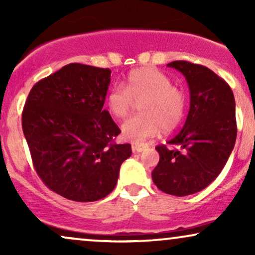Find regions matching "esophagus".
I'll list each match as a JSON object with an SVG mask.
<instances>
[{
    "label": "esophagus",
    "instance_id": "34e87169",
    "mask_svg": "<svg viewBox=\"0 0 255 255\" xmlns=\"http://www.w3.org/2000/svg\"><path fill=\"white\" fill-rule=\"evenodd\" d=\"M145 146L144 145H133L131 146V151L134 152V153H139V152H142L144 151Z\"/></svg>",
    "mask_w": 255,
    "mask_h": 255
}]
</instances>
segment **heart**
Returning <instances> with one entry per match:
<instances>
[{
	"label": "heart",
	"instance_id": "heart-1",
	"mask_svg": "<svg viewBox=\"0 0 255 255\" xmlns=\"http://www.w3.org/2000/svg\"><path fill=\"white\" fill-rule=\"evenodd\" d=\"M140 103L141 115L122 126V135L134 144L154 136L160 128L164 131L174 130L182 121L186 109L182 90L171 85L164 73L151 67L131 71L125 87H113L107 96L108 109L120 120L127 119Z\"/></svg>",
	"mask_w": 255,
	"mask_h": 255
}]
</instances>
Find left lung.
I'll use <instances>...</instances> for the list:
<instances>
[{
	"label": "left lung",
	"mask_w": 255,
	"mask_h": 255,
	"mask_svg": "<svg viewBox=\"0 0 255 255\" xmlns=\"http://www.w3.org/2000/svg\"><path fill=\"white\" fill-rule=\"evenodd\" d=\"M191 93L183 128L168 144L157 146L159 162L152 171L158 188L175 197L203 191L221 174L236 141L235 98L230 86L207 67L174 61Z\"/></svg>",
	"instance_id": "1"
}]
</instances>
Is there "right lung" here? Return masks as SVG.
Returning a JSON list of instances; mask_svg holds the SVG:
<instances>
[{
    "mask_svg": "<svg viewBox=\"0 0 255 255\" xmlns=\"http://www.w3.org/2000/svg\"><path fill=\"white\" fill-rule=\"evenodd\" d=\"M109 68L71 63L32 87L22 110V130L44 184L61 197L89 203L107 197L118 183L129 144L103 108Z\"/></svg>",
    "mask_w": 255,
    "mask_h": 255,
    "instance_id": "right-lung-1",
    "label": "right lung"
}]
</instances>
